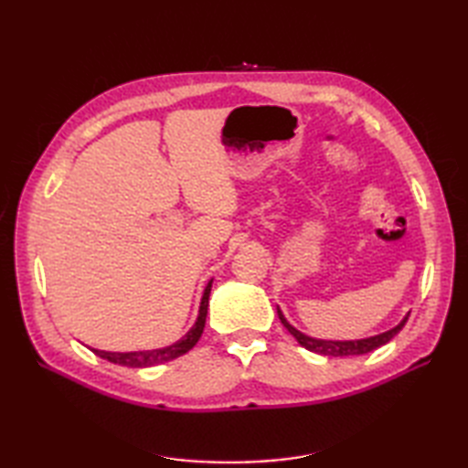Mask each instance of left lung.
Here are the masks:
<instances>
[{"label": "left lung", "mask_w": 468, "mask_h": 468, "mask_svg": "<svg viewBox=\"0 0 468 468\" xmlns=\"http://www.w3.org/2000/svg\"><path fill=\"white\" fill-rule=\"evenodd\" d=\"M277 315H280L282 324L287 327V332H290L297 342H300L305 350H312L315 354H322V356H334V357H342V356H360V354H367L376 350V347H380L384 344H388L392 340V337L399 334L406 320L409 317H404V320L392 327V330H388L380 335H372V337H366V340H354V342H327V340H315V337H310V335H303L302 332H297L295 327H292L290 324H287V320L283 317V314L277 310ZM410 315V314H409Z\"/></svg>", "instance_id": "1"}]
</instances>
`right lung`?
I'll use <instances>...</instances> for the list:
<instances>
[{
  "instance_id": "right-lung-1",
  "label": "right lung",
  "mask_w": 468,
  "mask_h": 468,
  "mask_svg": "<svg viewBox=\"0 0 468 468\" xmlns=\"http://www.w3.org/2000/svg\"><path fill=\"white\" fill-rule=\"evenodd\" d=\"M211 283L205 287V293H203V300H201V310H198V317L195 325L191 327V332H188L183 340H178L173 346H166L161 347V350H146V352H101V350H92L96 356L104 357V360L118 364V366H128V367H146V366H156V364H165V362H171L175 357L186 354L191 347L198 342V337L203 334V327H205V320H207V307H208V293H211Z\"/></svg>"
}]
</instances>
